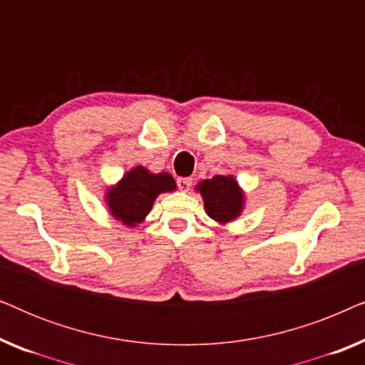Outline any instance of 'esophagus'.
Masks as SVG:
<instances>
[{"label":"esophagus","instance_id":"obj_1","mask_svg":"<svg viewBox=\"0 0 365 365\" xmlns=\"http://www.w3.org/2000/svg\"><path fill=\"white\" fill-rule=\"evenodd\" d=\"M191 184H192L191 178H179L178 179V187H179V191H182V192H187L189 189H191Z\"/></svg>","mask_w":365,"mask_h":365}]
</instances>
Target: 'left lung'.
I'll use <instances>...</instances> for the list:
<instances>
[{"label":"left lung","instance_id":"left-lung-1","mask_svg":"<svg viewBox=\"0 0 365 365\" xmlns=\"http://www.w3.org/2000/svg\"><path fill=\"white\" fill-rule=\"evenodd\" d=\"M196 191L202 196L207 216L221 226L236 221L246 207V192L232 174L202 179L196 184Z\"/></svg>","mask_w":365,"mask_h":365}]
</instances>
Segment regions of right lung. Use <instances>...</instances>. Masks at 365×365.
Returning <instances> with one entry per match:
<instances>
[{
  "instance_id": "right-lung-1",
  "label": "right lung",
  "mask_w": 365,
  "mask_h": 365,
  "mask_svg": "<svg viewBox=\"0 0 365 365\" xmlns=\"http://www.w3.org/2000/svg\"><path fill=\"white\" fill-rule=\"evenodd\" d=\"M176 181L169 173H151L148 168L134 166L118 182L104 191V204L114 221L126 227H136L149 212L159 194L176 191Z\"/></svg>"
}]
</instances>
